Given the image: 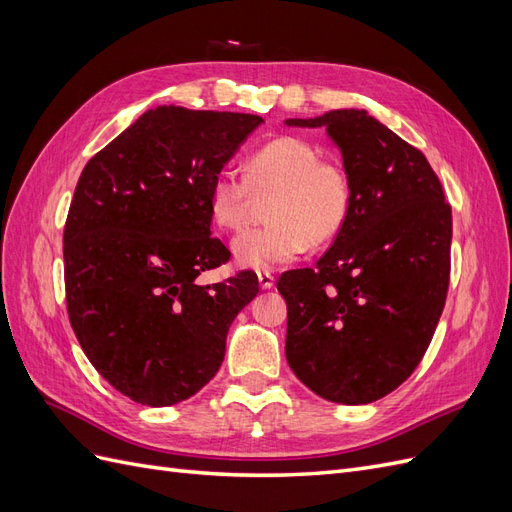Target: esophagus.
<instances>
[{
    "instance_id": "34e87169",
    "label": "esophagus",
    "mask_w": 512,
    "mask_h": 512,
    "mask_svg": "<svg viewBox=\"0 0 512 512\" xmlns=\"http://www.w3.org/2000/svg\"><path fill=\"white\" fill-rule=\"evenodd\" d=\"M258 284L262 290H271L275 286V277L269 271H262L258 273Z\"/></svg>"
}]
</instances>
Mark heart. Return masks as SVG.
Segmentation results:
<instances>
[{
	"label": "heart",
	"mask_w": 512,
	"mask_h": 512,
	"mask_svg": "<svg viewBox=\"0 0 512 512\" xmlns=\"http://www.w3.org/2000/svg\"><path fill=\"white\" fill-rule=\"evenodd\" d=\"M316 145L299 136H277L245 162V177L220 170L209 188V213L224 230H239L250 218L254 196L269 198L262 228L232 241L237 265L271 271L297 260L309 243L335 239L350 215V181L335 162L320 160Z\"/></svg>",
	"instance_id": "1"
}]
</instances>
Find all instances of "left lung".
Returning a JSON list of instances; mask_svg holds the SVG:
<instances>
[{
  "label": "left lung",
  "mask_w": 512,
  "mask_h": 512,
  "mask_svg": "<svg viewBox=\"0 0 512 512\" xmlns=\"http://www.w3.org/2000/svg\"><path fill=\"white\" fill-rule=\"evenodd\" d=\"M294 128H327L342 153L348 222L314 269L286 271V359L335 404H371L421 363L451 275V205L427 158L367 111L342 108Z\"/></svg>",
  "instance_id": "8db88e82"
}]
</instances>
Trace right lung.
<instances>
[{
  "mask_svg": "<svg viewBox=\"0 0 512 512\" xmlns=\"http://www.w3.org/2000/svg\"><path fill=\"white\" fill-rule=\"evenodd\" d=\"M258 115L158 106L87 162L64 230L66 303L98 374L162 408L218 374L232 320L258 294L243 271L196 277L230 258L211 237L209 188Z\"/></svg>",
  "mask_w": 512,
  "mask_h": 512,
  "instance_id": "add662e5",
  "label": "right lung"
}]
</instances>
